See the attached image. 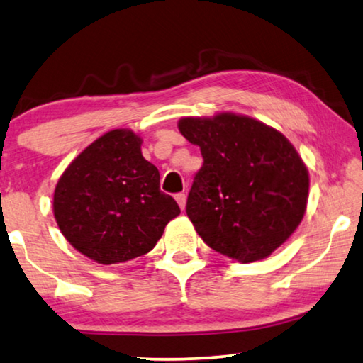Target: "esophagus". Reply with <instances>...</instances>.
I'll return each mask as SVG.
<instances>
[{
	"label": "esophagus",
	"instance_id": "obj_1",
	"mask_svg": "<svg viewBox=\"0 0 363 363\" xmlns=\"http://www.w3.org/2000/svg\"><path fill=\"white\" fill-rule=\"evenodd\" d=\"M176 202L179 203L181 210L186 208V202H187V196H186V194H177V196H176Z\"/></svg>",
	"mask_w": 363,
	"mask_h": 363
}]
</instances>
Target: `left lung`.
<instances>
[{"mask_svg": "<svg viewBox=\"0 0 363 363\" xmlns=\"http://www.w3.org/2000/svg\"><path fill=\"white\" fill-rule=\"evenodd\" d=\"M179 132L197 145L187 216L205 245L238 262L261 261L298 228L310 176L284 133L233 112L182 117Z\"/></svg>", "mask_w": 363, "mask_h": 363, "instance_id": "obj_1", "label": "left lung"}]
</instances>
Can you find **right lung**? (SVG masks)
Masks as SVG:
<instances>
[{"instance_id":"1","label":"right lung","mask_w":363,"mask_h":363,"mask_svg":"<svg viewBox=\"0 0 363 363\" xmlns=\"http://www.w3.org/2000/svg\"><path fill=\"white\" fill-rule=\"evenodd\" d=\"M142 143L132 130H111L68 164L53 192L62 235L102 266L150 252L181 213L160 191V171L143 158Z\"/></svg>"}]
</instances>
